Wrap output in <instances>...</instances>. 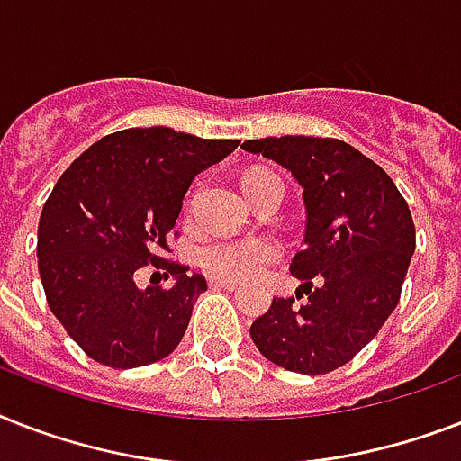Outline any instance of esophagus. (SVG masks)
<instances>
[{
  "label": "esophagus",
  "instance_id": "esophagus-1",
  "mask_svg": "<svg viewBox=\"0 0 461 461\" xmlns=\"http://www.w3.org/2000/svg\"><path fill=\"white\" fill-rule=\"evenodd\" d=\"M210 287L230 289V292H234V289H237V282H230V280H210Z\"/></svg>",
  "mask_w": 461,
  "mask_h": 461
}]
</instances>
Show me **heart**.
Returning a JSON list of instances; mask_svg holds the SVG:
<instances>
[{
  "mask_svg": "<svg viewBox=\"0 0 461 461\" xmlns=\"http://www.w3.org/2000/svg\"><path fill=\"white\" fill-rule=\"evenodd\" d=\"M280 258V246L270 239H220L203 249L201 263L205 273L217 280H249L267 263Z\"/></svg>",
  "mask_w": 461,
  "mask_h": 461,
  "instance_id": "obj_1",
  "label": "heart"
}]
</instances>
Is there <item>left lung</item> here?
Returning a JSON list of instances; mask_svg holds the SVG:
<instances>
[{
  "instance_id": "left-lung-1",
  "label": "left lung",
  "mask_w": 461,
  "mask_h": 461,
  "mask_svg": "<svg viewBox=\"0 0 461 461\" xmlns=\"http://www.w3.org/2000/svg\"><path fill=\"white\" fill-rule=\"evenodd\" d=\"M292 172L303 188V251L289 273L292 299H273L251 325L267 361L322 375L349 364L400 302L416 249L407 201L385 169L337 139L280 136L241 143Z\"/></svg>"
}]
</instances>
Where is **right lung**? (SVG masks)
Returning a JSON list of instances; mask_svg holds the SVG:
<instances>
[{
	"instance_id": "obj_1",
	"label": "right lung",
	"mask_w": 461,
	"mask_h": 461,
	"mask_svg": "<svg viewBox=\"0 0 461 461\" xmlns=\"http://www.w3.org/2000/svg\"><path fill=\"white\" fill-rule=\"evenodd\" d=\"M239 140L198 139L167 126L110 133L71 162L38 224V270L47 303L93 361L139 368L169 357L186 332L203 275L165 260L181 201L195 174ZM148 262L169 290L135 287Z\"/></svg>"
}]
</instances>
